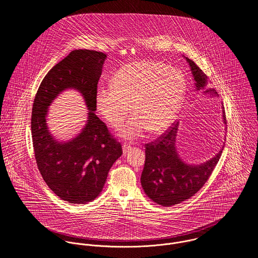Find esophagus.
Segmentation results:
<instances>
[{
	"label": "esophagus",
	"mask_w": 258,
	"mask_h": 258,
	"mask_svg": "<svg viewBox=\"0 0 258 258\" xmlns=\"http://www.w3.org/2000/svg\"><path fill=\"white\" fill-rule=\"evenodd\" d=\"M131 150V145L130 144H123V154L126 155L127 153H129V151Z\"/></svg>",
	"instance_id": "34e87169"
}]
</instances>
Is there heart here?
<instances>
[{
	"instance_id": "b5f03b06",
	"label": "heart",
	"mask_w": 258,
	"mask_h": 258,
	"mask_svg": "<svg viewBox=\"0 0 258 258\" xmlns=\"http://www.w3.org/2000/svg\"><path fill=\"white\" fill-rule=\"evenodd\" d=\"M111 83L97 88L95 105L115 128L132 110L134 116L119 130L124 139H135L147 130L153 134L166 131L184 103V74L160 61L128 63L118 71Z\"/></svg>"
}]
</instances>
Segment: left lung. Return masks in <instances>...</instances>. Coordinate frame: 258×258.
I'll list each match as a JSON object with an SVG mask.
<instances>
[{
	"instance_id": "left-lung-1",
	"label": "left lung",
	"mask_w": 258,
	"mask_h": 258,
	"mask_svg": "<svg viewBox=\"0 0 258 258\" xmlns=\"http://www.w3.org/2000/svg\"><path fill=\"white\" fill-rule=\"evenodd\" d=\"M185 59L190 67L197 89H204L208 84L207 75L192 60L187 57ZM204 92L218 94L214 88ZM178 126L179 122L156 141L145 145L146 159L141 184L148 197L163 207L180 204L197 194L211 177L222 153L221 149L214 158L202 165L185 164L176 149Z\"/></svg>"
}]
</instances>
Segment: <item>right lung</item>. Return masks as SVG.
Segmentation results:
<instances>
[{"label":"right lung","instance_id":"obj_1","mask_svg":"<svg viewBox=\"0 0 258 258\" xmlns=\"http://www.w3.org/2000/svg\"><path fill=\"white\" fill-rule=\"evenodd\" d=\"M106 54L89 49L73 50L42 79L33 104L32 137L37 168L43 181L61 200L86 204L98 197L122 146L94 111L95 93ZM74 88L89 108L88 123L68 143H58L48 131V106L63 90Z\"/></svg>","mask_w":258,"mask_h":258}]
</instances>
